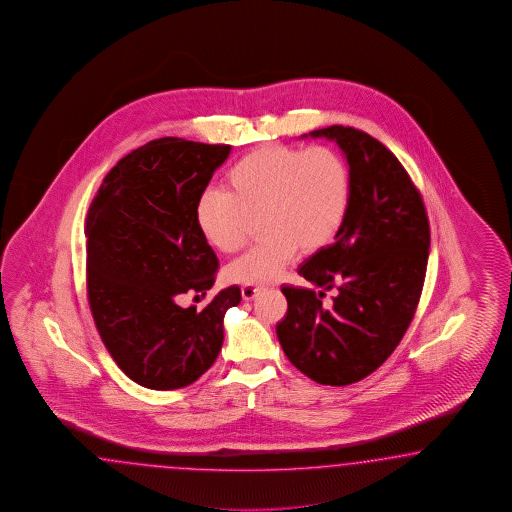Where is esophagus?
<instances>
[{
    "instance_id": "1",
    "label": "esophagus",
    "mask_w": 512,
    "mask_h": 512,
    "mask_svg": "<svg viewBox=\"0 0 512 512\" xmlns=\"http://www.w3.org/2000/svg\"><path fill=\"white\" fill-rule=\"evenodd\" d=\"M265 286L263 284H245L243 288H241V293H243V299L245 301H252V299H256L260 293H262Z\"/></svg>"
}]
</instances>
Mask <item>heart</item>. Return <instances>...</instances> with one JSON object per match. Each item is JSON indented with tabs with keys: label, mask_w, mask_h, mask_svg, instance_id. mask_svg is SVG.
<instances>
[{
	"label": "heart",
	"mask_w": 512,
	"mask_h": 512,
	"mask_svg": "<svg viewBox=\"0 0 512 512\" xmlns=\"http://www.w3.org/2000/svg\"><path fill=\"white\" fill-rule=\"evenodd\" d=\"M226 180L230 191L208 189L198 200V226L215 249L236 252L262 211V239L228 267L232 280L249 284L276 278L302 247L327 245L353 191L347 161L330 146H262L239 159Z\"/></svg>",
	"instance_id": "obj_1"
}]
</instances>
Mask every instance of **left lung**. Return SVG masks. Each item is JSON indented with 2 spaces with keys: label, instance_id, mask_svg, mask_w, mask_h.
<instances>
[{
  "label": "left lung",
  "instance_id": "8db88e82",
  "mask_svg": "<svg viewBox=\"0 0 512 512\" xmlns=\"http://www.w3.org/2000/svg\"><path fill=\"white\" fill-rule=\"evenodd\" d=\"M310 135L336 141L345 154L351 204L334 243L299 267L319 291L282 288L288 314L276 336L306 377L347 386L382 366L403 340L420 302L431 230L420 191L386 146L345 126ZM327 290L335 291L328 305Z\"/></svg>",
  "mask_w": 512,
  "mask_h": 512
}]
</instances>
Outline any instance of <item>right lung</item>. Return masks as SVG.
Returning <instances> with one entry per match:
<instances>
[{"label":"right lung","instance_id":"1","mask_svg":"<svg viewBox=\"0 0 512 512\" xmlns=\"http://www.w3.org/2000/svg\"><path fill=\"white\" fill-rule=\"evenodd\" d=\"M232 146L163 137L107 172L87 213V295L117 366L150 390H176L204 375L223 347V319L237 286L204 308L219 262L197 221V204Z\"/></svg>","mask_w":512,"mask_h":512}]
</instances>
